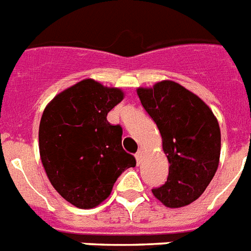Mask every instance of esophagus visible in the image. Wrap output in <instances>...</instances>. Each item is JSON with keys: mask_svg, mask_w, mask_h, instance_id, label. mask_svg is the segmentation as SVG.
Segmentation results:
<instances>
[{"mask_svg": "<svg viewBox=\"0 0 251 251\" xmlns=\"http://www.w3.org/2000/svg\"><path fill=\"white\" fill-rule=\"evenodd\" d=\"M136 160H137V164L141 163L142 160V157H144V150H138L137 153H136Z\"/></svg>", "mask_w": 251, "mask_h": 251, "instance_id": "34e87169", "label": "esophagus"}]
</instances>
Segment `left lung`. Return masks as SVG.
<instances>
[{
    "label": "left lung",
    "mask_w": 251,
    "mask_h": 251,
    "mask_svg": "<svg viewBox=\"0 0 251 251\" xmlns=\"http://www.w3.org/2000/svg\"><path fill=\"white\" fill-rule=\"evenodd\" d=\"M137 96L157 124L170 163L167 181L151 192L166 207H184L205 192L218 170V119L197 94L171 80L137 88Z\"/></svg>",
    "instance_id": "obj_1"
}]
</instances>
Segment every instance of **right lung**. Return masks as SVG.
Segmentation results:
<instances>
[{"mask_svg":"<svg viewBox=\"0 0 251 251\" xmlns=\"http://www.w3.org/2000/svg\"><path fill=\"white\" fill-rule=\"evenodd\" d=\"M124 98L119 88L84 79L46 105L39 128L40 158L54 189L71 205L93 208L109 197L136 159L122 146V127L107 113Z\"/></svg>","mask_w":251,"mask_h":251,"instance_id":"right-lung-1","label":"right lung"}]
</instances>
